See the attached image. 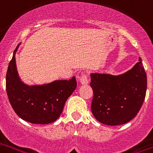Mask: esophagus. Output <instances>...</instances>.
I'll return each instance as SVG.
<instances>
[{"mask_svg": "<svg viewBox=\"0 0 153 153\" xmlns=\"http://www.w3.org/2000/svg\"><path fill=\"white\" fill-rule=\"evenodd\" d=\"M79 81L80 82L82 83V84H88V75L87 74H82V76L80 77V79H79Z\"/></svg>", "mask_w": 153, "mask_h": 153, "instance_id": "obj_1", "label": "esophagus"}]
</instances>
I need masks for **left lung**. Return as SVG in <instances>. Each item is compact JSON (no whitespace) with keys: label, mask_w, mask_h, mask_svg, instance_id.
<instances>
[{"label":"left lung","mask_w":153,"mask_h":153,"mask_svg":"<svg viewBox=\"0 0 153 153\" xmlns=\"http://www.w3.org/2000/svg\"><path fill=\"white\" fill-rule=\"evenodd\" d=\"M93 98L91 109L100 123L122 125L132 120L143 105L147 90V74L142 59L120 75L91 74Z\"/></svg>","instance_id":"1"}]
</instances>
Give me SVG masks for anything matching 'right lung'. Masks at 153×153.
Here are the masks:
<instances>
[{
	"label": "right lung",
	"instance_id": "obj_1",
	"mask_svg": "<svg viewBox=\"0 0 153 153\" xmlns=\"http://www.w3.org/2000/svg\"><path fill=\"white\" fill-rule=\"evenodd\" d=\"M13 52L6 73V92L12 108L19 117L33 124L55 122L62 113L68 97L77 87L75 77L56 80L44 85L27 86L21 82Z\"/></svg>",
	"mask_w": 153,
	"mask_h": 153
}]
</instances>
